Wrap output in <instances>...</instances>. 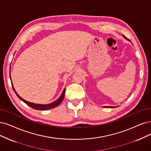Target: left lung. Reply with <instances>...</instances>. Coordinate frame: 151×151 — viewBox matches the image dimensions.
I'll return each mask as SVG.
<instances>
[{
    "label": "left lung",
    "instance_id": "obj_1",
    "mask_svg": "<svg viewBox=\"0 0 151 151\" xmlns=\"http://www.w3.org/2000/svg\"><path fill=\"white\" fill-rule=\"evenodd\" d=\"M124 37V38H126V40H127V38H126L124 36H123ZM105 108H116V107H118V106H104Z\"/></svg>",
    "mask_w": 151,
    "mask_h": 151
}]
</instances>
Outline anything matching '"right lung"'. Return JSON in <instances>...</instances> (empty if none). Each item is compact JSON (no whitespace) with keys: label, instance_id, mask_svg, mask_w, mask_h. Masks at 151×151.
I'll return each instance as SVG.
<instances>
[{"label":"right lung","instance_id":"right-lung-1","mask_svg":"<svg viewBox=\"0 0 151 151\" xmlns=\"http://www.w3.org/2000/svg\"><path fill=\"white\" fill-rule=\"evenodd\" d=\"M10 80H11V77L10 76ZM12 88H13V90L14 91V92L15 93V94H17V96H18V98L22 100V101H24L25 104H27L28 106H29L30 107H31L33 109H35L36 110H41V111H45V110H48V109H51L52 108H54L55 107H57V106H58L61 102H62L63 99L64 98V96H65V88L63 90L62 93H61V96H60V98L56 100V101H55L54 102L52 103H50V104H36V103H30V102H29L26 101V100H25L24 99H23L22 98H21L19 94H17V93L16 92L15 88L13 86V84H12Z\"/></svg>","mask_w":151,"mask_h":151}]
</instances>
